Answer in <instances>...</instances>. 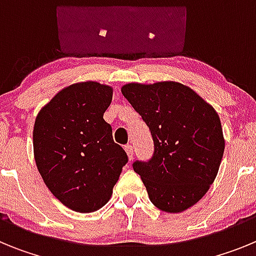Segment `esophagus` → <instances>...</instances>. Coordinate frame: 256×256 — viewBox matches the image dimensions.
<instances>
[{"mask_svg":"<svg viewBox=\"0 0 256 256\" xmlns=\"http://www.w3.org/2000/svg\"><path fill=\"white\" fill-rule=\"evenodd\" d=\"M124 150H126V155H128V159L132 160L133 159V146L132 144H126V146H124Z\"/></svg>","mask_w":256,"mask_h":256,"instance_id":"obj_1","label":"esophagus"}]
</instances>
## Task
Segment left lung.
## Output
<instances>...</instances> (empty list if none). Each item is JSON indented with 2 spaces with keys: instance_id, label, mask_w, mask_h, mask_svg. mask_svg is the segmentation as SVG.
<instances>
[{
  "instance_id": "left-lung-1",
  "label": "left lung",
  "mask_w": 256,
  "mask_h": 256,
  "mask_svg": "<svg viewBox=\"0 0 256 256\" xmlns=\"http://www.w3.org/2000/svg\"><path fill=\"white\" fill-rule=\"evenodd\" d=\"M122 94L152 136L151 159L133 162L151 202L166 212L195 205L216 180L224 152L216 112L177 82L130 83Z\"/></svg>"
}]
</instances>
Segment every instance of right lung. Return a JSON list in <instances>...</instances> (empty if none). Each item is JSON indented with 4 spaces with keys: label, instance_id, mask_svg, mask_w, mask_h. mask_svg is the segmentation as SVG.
Listing matches in <instances>:
<instances>
[{
    "label": "right lung",
    "instance_id": "1",
    "mask_svg": "<svg viewBox=\"0 0 256 256\" xmlns=\"http://www.w3.org/2000/svg\"><path fill=\"white\" fill-rule=\"evenodd\" d=\"M112 88L97 82L61 90L36 118L33 148L38 172L52 195L78 212L102 208L128 156L112 140L104 112Z\"/></svg>",
    "mask_w": 256,
    "mask_h": 256
}]
</instances>
